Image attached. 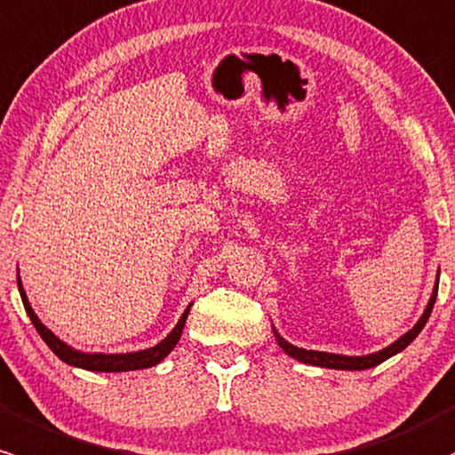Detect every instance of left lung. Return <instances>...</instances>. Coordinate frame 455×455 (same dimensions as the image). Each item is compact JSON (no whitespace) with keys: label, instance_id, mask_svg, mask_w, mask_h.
I'll list each match as a JSON object with an SVG mask.
<instances>
[{"label":"left lung","instance_id":"1","mask_svg":"<svg viewBox=\"0 0 455 455\" xmlns=\"http://www.w3.org/2000/svg\"><path fill=\"white\" fill-rule=\"evenodd\" d=\"M436 296H438V278H436V287H434L432 298H430V302H427L426 311H423V315L419 317V322L414 323L411 331H408L406 334H402V337H399L397 341H393L388 347L380 349V352L367 354V356H343V354L317 352V349H304V347L291 346V343L284 341L281 334L276 332V328H274V337H276L278 346L284 349V354H289V356L296 358V361L304 363V365L341 369V371H363V369H371V367L380 365V363L387 361V358L395 356V354L402 352V349H406L408 346H411L414 339H417V334L423 331V326H426L427 319H430V313L434 308V302H436Z\"/></svg>","mask_w":455,"mask_h":455}]
</instances>
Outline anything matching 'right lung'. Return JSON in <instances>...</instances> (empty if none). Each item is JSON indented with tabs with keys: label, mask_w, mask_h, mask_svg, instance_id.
Listing matches in <instances>:
<instances>
[{
	"label": "right lung",
	"mask_w": 455,
	"mask_h": 455,
	"mask_svg": "<svg viewBox=\"0 0 455 455\" xmlns=\"http://www.w3.org/2000/svg\"><path fill=\"white\" fill-rule=\"evenodd\" d=\"M17 284H19V293H21V300H23V307H25V313H28L29 319H32L34 328H36L38 334L43 337V341L47 343L49 349H52L53 354L60 358V361H64L67 365L71 367H79V369H88V371H106V373H118V371H136V369H147V367H155L157 363H162L164 358L168 356V354L172 352L174 346L179 343V339H181V332H183V326H186V319H188V313H189V307L183 311L181 319L177 322V326L172 328V332L168 334L166 339H162V341L157 343V346L153 347H147V349H140V352H127V354H103V352H79V349H75L71 346H67L64 341H60V339L49 331L47 326L38 319L36 313H34L32 304H29L28 296H25V289L21 284V278L17 276Z\"/></svg>",
	"instance_id": "1"
}]
</instances>
